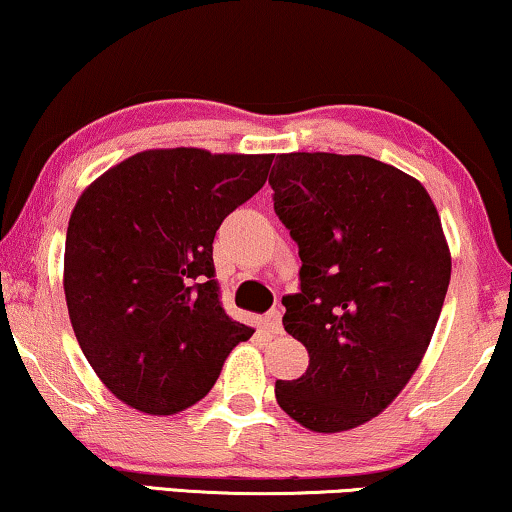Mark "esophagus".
Returning a JSON list of instances; mask_svg holds the SVG:
<instances>
[{
    "label": "esophagus",
    "mask_w": 512,
    "mask_h": 512,
    "mask_svg": "<svg viewBox=\"0 0 512 512\" xmlns=\"http://www.w3.org/2000/svg\"><path fill=\"white\" fill-rule=\"evenodd\" d=\"M264 328L271 335H281L283 333V323H281V312L278 309H271V312L264 316Z\"/></svg>",
    "instance_id": "obj_1"
}]
</instances>
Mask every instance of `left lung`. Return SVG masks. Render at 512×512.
Returning a JSON list of instances; mask_svg holds the SVG:
<instances>
[{
	"label": "left lung",
	"mask_w": 512,
	"mask_h": 512,
	"mask_svg": "<svg viewBox=\"0 0 512 512\" xmlns=\"http://www.w3.org/2000/svg\"><path fill=\"white\" fill-rule=\"evenodd\" d=\"M269 184L302 260L283 326L309 352L276 401L314 432L352 430L392 404L430 345L451 278L442 222L418 179L366 155H278Z\"/></svg>",
	"instance_id": "1"
}]
</instances>
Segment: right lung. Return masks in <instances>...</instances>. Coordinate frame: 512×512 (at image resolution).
<instances>
[{"mask_svg": "<svg viewBox=\"0 0 512 512\" xmlns=\"http://www.w3.org/2000/svg\"><path fill=\"white\" fill-rule=\"evenodd\" d=\"M274 155L144 151L77 200L63 288L84 357L115 397L170 416L212 390L252 328L219 300L212 241L267 181Z\"/></svg>", "mask_w": 512, "mask_h": 512, "instance_id": "obj_1", "label": "right lung"}]
</instances>
